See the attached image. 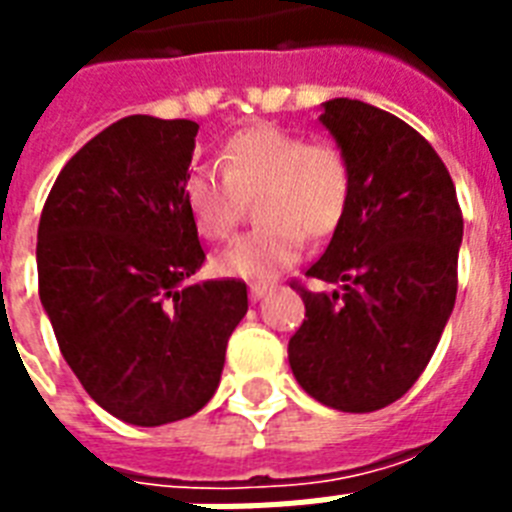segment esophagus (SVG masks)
<instances>
[{
    "label": "esophagus",
    "instance_id": "34e87169",
    "mask_svg": "<svg viewBox=\"0 0 512 512\" xmlns=\"http://www.w3.org/2000/svg\"><path fill=\"white\" fill-rule=\"evenodd\" d=\"M273 284H249V297L252 300H263L265 295H271Z\"/></svg>",
    "mask_w": 512,
    "mask_h": 512
}]
</instances>
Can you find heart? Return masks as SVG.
<instances>
[{
	"instance_id": "heart-1",
	"label": "heart",
	"mask_w": 512,
	"mask_h": 512,
	"mask_svg": "<svg viewBox=\"0 0 512 512\" xmlns=\"http://www.w3.org/2000/svg\"><path fill=\"white\" fill-rule=\"evenodd\" d=\"M217 167H193L183 201L199 236L225 241L236 231L244 201H255V231L215 257L217 273L265 279L300 257L305 236L329 239L348 215L353 167L332 140H305L273 124L233 132L217 151Z\"/></svg>"
}]
</instances>
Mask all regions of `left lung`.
Here are the masks:
<instances>
[{
    "instance_id": "8db88e82",
    "label": "left lung",
    "mask_w": 512,
    "mask_h": 512,
    "mask_svg": "<svg viewBox=\"0 0 512 512\" xmlns=\"http://www.w3.org/2000/svg\"><path fill=\"white\" fill-rule=\"evenodd\" d=\"M321 122L348 154L353 196L327 252L305 271L337 289L289 281L305 303L289 366L324 406L377 412L425 372L452 316L462 209L441 156L398 116L335 98Z\"/></svg>"
}]
</instances>
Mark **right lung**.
<instances>
[{
	"instance_id": "1",
	"label": "right lung",
	"mask_w": 512,
	"mask_h": 512,
	"mask_svg": "<svg viewBox=\"0 0 512 512\" xmlns=\"http://www.w3.org/2000/svg\"><path fill=\"white\" fill-rule=\"evenodd\" d=\"M199 124L124 116L76 151L44 201L39 297L82 388L130 425L215 396L241 279L191 281L207 255L183 201Z\"/></svg>"
}]
</instances>
